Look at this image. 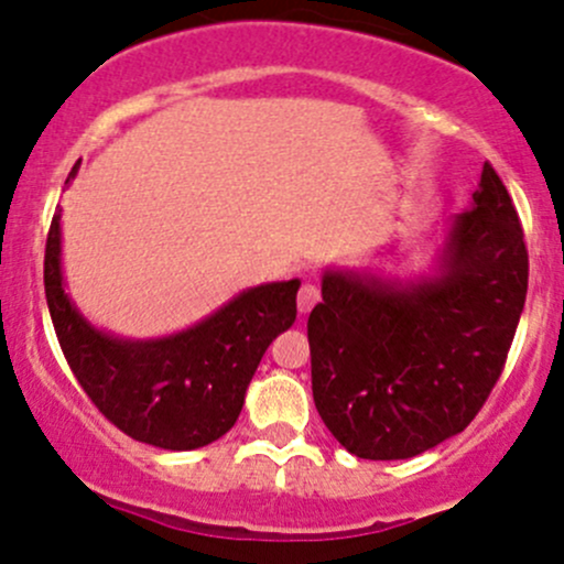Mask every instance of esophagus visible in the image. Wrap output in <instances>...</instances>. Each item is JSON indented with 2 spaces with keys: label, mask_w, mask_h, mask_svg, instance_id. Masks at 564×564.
Here are the masks:
<instances>
[{
  "label": "esophagus",
  "mask_w": 564,
  "mask_h": 564,
  "mask_svg": "<svg viewBox=\"0 0 564 564\" xmlns=\"http://www.w3.org/2000/svg\"><path fill=\"white\" fill-rule=\"evenodd\" d=\"M318 300H322V294H318L316 283H302V289H300V294H297L300 313H311L313 305H316Z\"/></svg>",
  "instance_id": "obj_1"
}]
</instances>
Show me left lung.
Returning <instances> with one entry per match:
<instances>
[{
  "label": "left lung",
  "mask_w": 564,
  "mask_h": 564,
  "mask_svg": "<svg viewBox=\"0 0 564 564\" xmlns=\"http://www.w3.org/2000/svg\"><path fill=\"white\" fill-rule=\"evenodd\" d=\"M524 232L489 162L430 275L327 270L307 318L313 402L359 459H411L476 419L527 297Z\"/></svg>",
  "instance_id": "obj_1"
}]
</instances>
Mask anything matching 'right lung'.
Wrapping results in <instances>:
<instances>
[{
	"mask_svg": "<svg viewBox=\"0 0 564 564\" xmlns=\"http://www.w3.org/2000/svg\"><path fill=\"white\" fill-rule=\"evenodd\" d=\"M297 278L262 283L194 327L132 340L88 324L69 300L58 210L45 242L47 311L83 391L118 430L167 452L203 448L232 430L267 346L297 318Z\"/></svg>",
	"mask_w": 564,
	"mask_h": 564,
	"instance_id": "right-lung-1",
	"label": "right lung"
}]
</instances>
